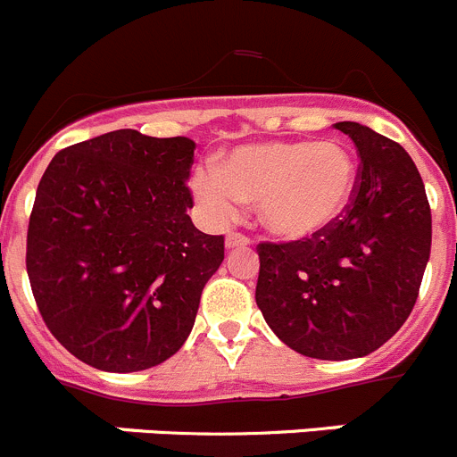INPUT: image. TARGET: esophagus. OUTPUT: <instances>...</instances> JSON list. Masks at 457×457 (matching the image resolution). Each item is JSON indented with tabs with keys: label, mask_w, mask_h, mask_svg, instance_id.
<instances>
[{
	"label": "esophagus",
	"mask_w": 457,
	"mask_h": 457,
	"mask_svg": "<svg viewBox=\"0 0 457 457\" xmlns=\"http://www.w3.org/2000/svg\"><path fill=\"white\" fill-rule=\"evenodd\" d=\"M225 245L228 248H245V245H250V237L241 232H229L228 238H225Z\"/></svg>",
	"instance_id": "34e87169"
}]
</instances>
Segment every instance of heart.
I'll use <instances>...</instances> for the list:
<instances>
[{
	"instance_id": "obj_1",
	"label": "heart",
	"mask_w": 457,
	"mask_h": 457,
	"mask_svg": "<svg viewBox=\"0 0 457 457\" xmlns=\"http://www.w3.org/2000/svg\"><path fill=\"white\" fill-rule=\"evenodd\" d=\"M356 178L353 155L338 142H266L229 151L216 173L195 176L194 189L214 219H232L238 203H257L268 232L300 241L345 214Z\"/></svg>"
}]
</instances>
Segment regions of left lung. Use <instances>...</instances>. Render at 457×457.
Wrapping results in <instances>:
<instances>
[{"label": "left lung", "mask_w": 457, "mask_h": 457, "mask_svg": "<svg viewBox=\"0 0 457 457\" xmlns=\"http://www.w3.org/2000/svg\"><path fill=\"white\" fill-rule=\"evenodd\" d=\"M336 128L361 157L345 214L318 237L257 245L268 327L322 361L368 356L402 329L430 254V204L411 155L356 121Z\"/></svg>", "instance_id": "8db88e82"}]
</instances>
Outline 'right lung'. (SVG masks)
Here are the masks:
<instances>
[{"label": "right lung", "mask_w": 457, "mask_h": 457, "mask_svg": "<svg viewBox=\"0 0 457 457\" xmlns=\"http://www.w3.org/2000/svg\"><path fill=\"white\" fill-rule=\"evenodd\" d=\"M195 144L114 130L55 153L36 191L27 272L46 329L104 372H139L185 345L225 237L194 228Z\"/></svg>", "instance_id": "add662e5"}]
</instances>
